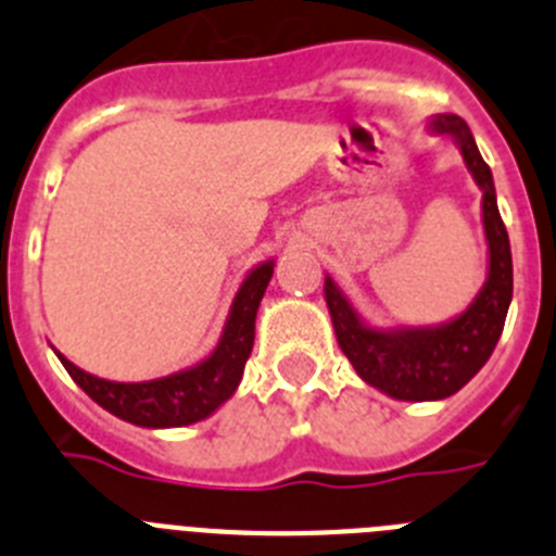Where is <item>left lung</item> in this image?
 Wrapping results in <instances>:
<instances>
[{"instance_id": "obj_1", "label": "left lung", "mask_w": 556, "mask_h": 556, "mask_svg": "<svg viewBox=\"0 0 556 556\" xmlns=\"http://www.w3.org/2000/svg\"><path fill=\"white\" fill-rule=\"evenodd\" d=\"M434 136H448L481 189V225L488 239V278L470 306L437 326L378 328L367 323L331 275H326V306L333 333L356 376L395 401H443L484 367L493 353L509 301H513V253L495 203L493 172L481 159L473 132L456 113H437L426 122Z\"/></svg>"}]
</instances>
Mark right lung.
<instances>
[{
    "label": "right lung",
    "instance_id": "right-lung-1",
    "mask_svg": "<svg viewBox=\"0 0 556 556\" xmlns=\"http://www.w3.org/2000/svg\"><path fill=\"white\" fill-rule=\"evenodd\" d=\"M273 269L275 258H267L244 275L242 287L230 303L217 348L186 370L150 381H108L72 365L63 353H55L68 376L75 378V384L119 420L141 429H178L198 424L214 415L242 381L244 362L253 351L255 314L262 306Z\"/></svg>",
    "mask_w": 556,
    "mask_h": 556
}]
</instances>
